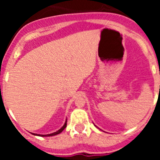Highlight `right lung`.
<instances>
[{
	"instance_id": "add662e5",
	"label": "right lung",
	"mask_w": 160,
	"mask_h": 160,
	"mask_svg": "<svg viewBox=\"0 0 160 160\" xmlns=\"http://www.w3.org/2000/svg\"><path fill=\"white\" fill-rule=\"evenodd\" d=\"M66 122H67V120H66V122H65V124L63 125L62 128H61V129H59L58 131H56V132L52 133V134H49V135H38V134H33V133H32V134H33L34 135H38V136H42V137H44V136H53V135H58V134H60V133L62 132V131L63 130H64L65 128H66Z\"/></svg>"
}]
</instances>
